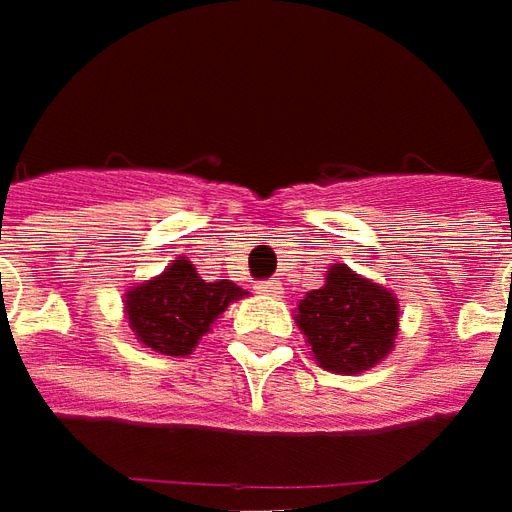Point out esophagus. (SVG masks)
<instances>
[{"label": "esophagus", "mask_w": 512, "mask_h": 512, "mask_svg": "<svg viewBox=\"0 0 512 512\" xmlns=\"http://www.w3.org/2000/svg\"><path fill=\"white\" fill-rule=\"evenodd\" d=\"M256 290H259V293H267V296H279L281 284L279 281H259V284H256Z\"/></svg>", "instance_id": "esophagus-1"}]
</instances>
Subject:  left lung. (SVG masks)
Masks as SVG:
<instances>
[{"instance_id":"obj_1","label":"left lung","mask_w":512,"mask_h":512,"mask_svg":"<svg viewBox=\"0 0 512 512\" xmlns=\"http://www.w3.org/2000/svg\"><path fill=\"white\" fill-rule=\"evenodd\" d=\"M397 315L389 290L360 279L346 264H332L327 284L301 298L296 324L324 369L358 375L392 352Z\"/></svg>"}]
</instances>
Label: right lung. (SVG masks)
Segmentation results:
<instances>
[{"instance_id": "1", "label": "right lung", "mask_w": 512, "mask_h": 512, "mask_svg": "<svg viewBox=\"0 0 512 512\" xmlns=\"http://www.w3.org/2000/svg\"><path fill=\"white\" fill-rule=\"evenodd\" d=\"M245 296L233 281H205L188 259H174L166 273L126 293L129 327L137 341L163 355H191L225 307Z\"/></svg>"}]
</instances>
